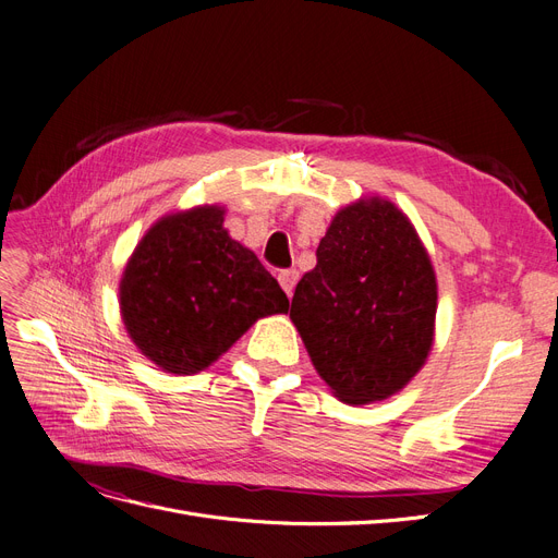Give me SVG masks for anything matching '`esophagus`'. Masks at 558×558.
I'll return each mask as SVG.
<instances>
[{"instance_id": "1", "label": "esophagus", "mask_w": 558, "mask_h": 558, "mask_svg": "<svg viewBox=\"0 0 558 558\" xmlns=\"http://www.w3.org/2000/svg\"><path fill=\"white\" fill-rule=\"evenodd\" d=\"M278 280H280V287L287 292V296H292L294 287L299 282V271L296 269H284L278 274Z\"/></svg>"}]
</instances>
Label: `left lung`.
<instances>
[{"mask_svg":"<svg viewBox=\"0 0 558 558\" xmlns=\"http://www.w3.org/2000/svg\"><path fill=\"white\" fill-rule=\"evenodd\" d=\"M438 284L405 216L372 198L337 211L292 299L314 369L344 403L387 399L433 344Z\"/></svg>","mask_w":558,"mask_h":558,"instance_id":"1","label":"left lung"}]
</instances>
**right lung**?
I'll use <instances>...</instances> for the list:
<instances>
[{"label": "right lung", "instance_id": "obj_1", "mask_svg": "<svg viewBox=\"0 0 558 558\" xmlns=\"http://www.w3.org/2000/svg\"><path fill=\"white\" fill-rule=\"evenodd\" d=\"M287 310L278 280L223 230L221 207L166 216L120 280L130 337L171 374L205 369L259 317Z\"/></svg>", "mask_w": 558, "mask_h": 558}]
</instances>
